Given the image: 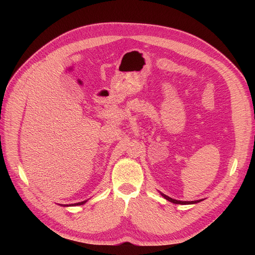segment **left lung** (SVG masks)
I'll list each match as a JSON object with an SVG mask.
<instances>
[{
    "instance_id": "8db88e82",
    "label": "left lung",
    "mask_w": 255,
    "mask_h": 255,
    "mask_svg": "<svg viewBox=\"0 0 255 255\" xmlns=\"http://www.w3.org/2000/svg\"><path fill=\"white\" fill-rule=\"evenodd\" d=\"M160 195L163 196L166 200H168V201H170V202H172L174 204H183V205H185V204H196V203H199V202L202 201V200H196V201H180V200L172 199V198L168 197V196H166L164 194H161V192H160Z\"/></svg>"
}]
</instances>
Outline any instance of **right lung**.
I'll return each mask as SVG.
<instances>
[{"instance_id":"add662e5","label":"right lung","mask_w":255,"mask_h":255,"mask_svg":"<svg viewBox=\"0 0 255 255\" xmlns=\"http://www.w3.org/2000/svg\"><path fill=\"white\" fill-rule=\"evenodd\" d=\"M87 202V200H85V201H82V202H79V203H74V204H59L61 206H78V205H83Z\"/></svg>"}]
</instances>
